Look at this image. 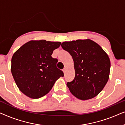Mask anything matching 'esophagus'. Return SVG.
<instances>
[{"label": "esophagus", "mask_w": 125, "mask_h": 125, "mask_svg": "<svg viewBox=\"0 0 125 125\" xmlns=\"http://www.w3.org/2000/svg\"><path fill=\"white\" fill-rule=\"evenodd\" d=\"M66 68H64V69H62V71L63 72H64V73H65V72H66Z\"/></svg>", "instance_id": "obj_1"}]
</instances>
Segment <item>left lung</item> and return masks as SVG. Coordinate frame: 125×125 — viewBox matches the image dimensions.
Returning a JSON list of instances; mask_svg holds the SVG:
<instances>
[{"instance_id":"1","label":"left lung","mask_w":125,"mask_h":125,"mask_svg":"<svg viewBox=\"0 0 125 125\" xmlns=\"http://www.w3.org/2000/svg\"><path fill=\"white\" fill-rule=\"evenodd\" d=\"M61 47L72 56L75 77L66 85L72 94L87 100L102 91L109 78L110 61L106 53L90 39L65 42Z\"/></svg>"}]
</instances>
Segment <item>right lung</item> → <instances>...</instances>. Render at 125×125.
I'll use <instances>...</instances> for the list:
<instances>
[{
  "mask_svg": "<svg viewBox=\"0 0 125 125\" xmlns=\"http://www.w3.org/2000/svg\"><path fill=\"white\" fill-rule=\"evenodd\" d=\"M60 42L45 40L26 42L13 54L11 73L18 88L25 95L39 98L48 93L64 73L51 55Z\"/></svg>",
  "mask_w": 125,
  "mask_h": 125,
  "instance_id": "obj_1",
  "label": "right lung"
}]
</instances>
